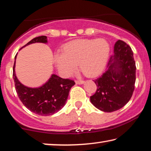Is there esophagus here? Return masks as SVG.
<instances>
[{
  "label": "esophagus",
  "mask_w": 151,
  "mask_h": 151,
  "mask_svg": "<svg viewBox=\"0 0 151 151\" xmlns=\"http://www.w3.org/2000/svg\"><path fill=\"white\" fill-rule=\"evenodd\" d=\"M76 83L77 84H82L84 83V80H76Z\"/></svg>",
  "instance_id": "1"
}]
</instances>
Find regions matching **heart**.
<instances>
[{
	"mask_svg": "<svg viewBox=\"0 0 151 151\" xmlns=\"http://www.w3.org/2000/svg\"><path fill=\"white\" fill-rule=\"evenodd\" d=\"M110 51V45L105 39H76L65 43L63 52L55 54L54 60L63 76H70L78 65L85 76L95 77L104 69Z\"/></svg>",
	"mask_w": 151,
	"mask_h": 151,
	"instance_id": "obj_1",
	"label": "heart"
}]
</instances>
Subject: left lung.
<instances>
[{
	"label": "left lung",
	"mask_w": 151,
	"mask_h": 151,
	"mask_svg": "<svg viewBox=\"0 0 151 151\" xmlns=\"http://www.w3.org/2000/svg\"><path fill=\"white\" fill-rule=\"evenodd\" d=\"M135 70L132 48L123 41L118 40L106 71L94 81L97 88L91 97L93 106L105 112H112L123 108L134 93Z\"/></svg>",
	"instance_id": "8db88e82"
}]
</instances>
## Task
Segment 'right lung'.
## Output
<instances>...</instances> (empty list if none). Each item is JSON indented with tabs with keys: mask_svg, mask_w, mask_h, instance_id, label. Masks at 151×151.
I'll list each match as a JSON object with an SVG mask.
<instances>
[{
	"mask_svg": "<svg viewBox=\"0 0 151 151\" xmlns=\"http://www.w3.org/2000/svg\"><path fill=\"white\" fill-rule=\"evenodd\" d=\"M35 43H47V37L40 36L32 39L22 48ZM16 56L17 54L15 56L13 78L17 95L24 106L31 112L41 116L52 115L61 110L65 105L69 91L75 84V82L52 74L42 86L37 88L24 86L19 82L16 75Z\"/></svg>",
	"mask_w": 151,
	"mask_h": 151,
	"instance_id": "right-lung-1",
	"label": "right lung"
}]
</instances>
